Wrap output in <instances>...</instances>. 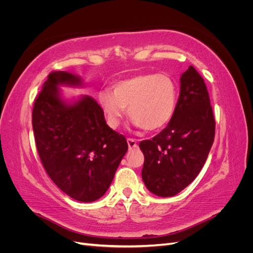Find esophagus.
Listing matches in <instances>:
<instances>
[{
	"instance_id": "1",
	"label": "esophagus",
	"mask_w": 253,
	"mask_h": 253,
	"mask_svg": "<svg viewBox=\"0 0 253 253\" xmlns=\"http://www.w3.org/2000/svg\"><path fill=\"white\" fill-rule=\"evenodd\" d=\"M127 145H128V149L129 150H133L135 148H137V141L133 138H127Z\"/></svg>"
}]
</instances>
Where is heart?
<instances>
[{"label":"heart","instance_id":"1","mask_svg":"<svg viewBox=\"0 0 253 253\" xmlns=\"http://www.w3.org/2000/svg\"><path fill=\"white\" fill-rule=\"evenodd\" d=\"M98 100L111 127L120 126L127 109L135 127L157 132L173 117L177 87L166 74H139L115 83L112 93L100 91Z\"/></svg>","mask_w":253,"mask_h":253}]
</instances>
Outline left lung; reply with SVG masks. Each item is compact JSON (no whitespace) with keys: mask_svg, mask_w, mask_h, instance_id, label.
Listing matches in <instances>:
<instances>
[{"mask_svg":"<svg viewBox=\"0 0 253 253\" xmlns=\"http://www.w3.org/2000/svg\"><path fill=\"white\" fill-rule=\"evenodd\" d=\"M215 134L212 106L202 76L193 66L180 77L175 113L151 140H142V180L150 192L171 197L192 182L204 167Z\"/></svg>","mask_w":253,"mask_h":253,"instance_id":"1","label":"left lung"}]
</instances>
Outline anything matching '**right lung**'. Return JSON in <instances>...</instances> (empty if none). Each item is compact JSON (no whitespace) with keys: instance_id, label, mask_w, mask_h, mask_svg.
I'll use <instances>...</instances> for the list:
<instances>
[{"instance_id":"add662e5","label":"right lung","mask_w":253,"mask_h":253,"mask_svg":"<svg viewBox=\"0 0 253 253\" xmlns=\"http://www.w3.org/2000/svg\"><path fill=\"white\" fill-rule=\"evenodd\" d=\"M61 85L80 87L83 82L68 72L48 75L33 110L37 150L60 190L78 202H95L111 186L127 142L106 125L96 100L87 95L64 100Z\"/></svg>"}]
</instances>
